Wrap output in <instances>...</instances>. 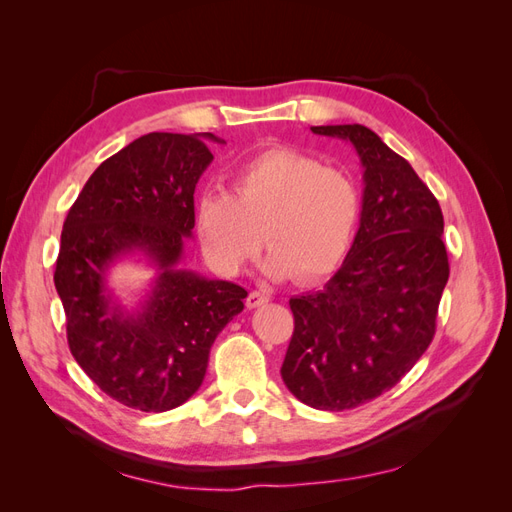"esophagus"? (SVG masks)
Listing matches in <instances>:
<instances>
[{"label": "esophagus", "instance_id": "34e87169", "mask_svg": "<svg viewBox=\"0 0 512 512\" xmlns=\"http://www.w3.org/2000/svg\"><path fill=\"white\" fill-rule=\"evenodd\" d=\"M269 301V294L262 292V290H252L250 294H247V307H260L265 305Z\"/></svg>", "mask_w": 512, "mask_h": 512}]
</instances>
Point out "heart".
Wrapping results in <instances>:
<instances>
[{"mask_svg":"<svg viewBox=\"0 0 512 512\" xmlns=\"http://www.w3.org/2000/svg\"><path fill=\"white\" fill-rule=\"evenodd\" d=\"M361 215L354 179L309 153L275 147L243 162L230 190L196 200L194 228L211 265L239 275L265 241V273L314 282L331 273L352 243ZM263 232H259V228Z\"/></svg>","mask_w":512,"mask_h":512,"instance_id":"heart-1","label":"heart"}]
</instances>
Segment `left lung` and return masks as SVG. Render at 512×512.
Returning a JSON list of instances; mask_svg holds the SVG:
<instances>
[{
    "mask_svg": "<svg viewBox=\"0 0 512 512\" xmlns=\"http://www.w3.org/2000/svg\"><path fill=\"white\" fill-rule=\"evenodd\" d=\"M312 132L354 147L361 220L324 288L290 299L282 380L305 406L342 412L393 389L429 348L448 282L444 218L414 168L376 132L359 123Z\"/></svg>",
    "mask_w": 512,
    "mask_h": 512,
    "instance_id": "1",
    "label": "left lung"
}]
</instances>
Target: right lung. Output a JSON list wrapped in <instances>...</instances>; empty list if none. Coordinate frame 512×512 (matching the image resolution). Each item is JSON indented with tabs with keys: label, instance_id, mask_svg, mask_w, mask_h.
Wrapping results in <instances>:
<instances>
[{
	"label": "right lung",
	"instance_id": "add662e5",
	"mask_svg": "<svg viewBox=\"0 0 512 512\" xmlns=\"http://www.w3.org/2000/svg\"><path fill=\"white\" fill-rule=\"evenodd\" d=\"M211 132H151L104 160L61 230L55 288L70 352L119 404L166 412L205 380L209 352L243 312L245 288L183 267L192 239L194 190L213 162ZM132 257L154 269L134 306L117 298L110 269Z\"/></svg>",
	"mask_w": 512,
	"mask_h": 512
}]
</instances>
